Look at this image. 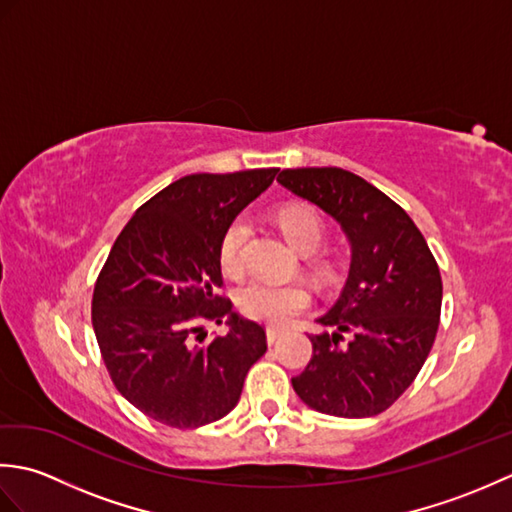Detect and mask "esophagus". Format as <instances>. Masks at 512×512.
I'll use <instances>...</instances> for the list:
<instances>
[{
  "label": "esophagus",
  "mask_w": 512,
  "mask_h": 512,
  "mask_svg": "<svg viewBox=\"0 0 512 512\" xmlns=\"http://www.w3.org/2000/svg\"><path fill=\"white\" fill-rule=\"evenodd\" d=\"M281 334H284V330H281V328H275V325H268V328H266V341H268L270 345H273V343L279 339Z\"/></svg>",
  "instance_id": "1"
}]
</instances>
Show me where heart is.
I'll return each instance as SVG.
<instances>
[{
  "instance_id": "1",
  "label": "heart",
  "mask_w": 512,
  "mask_h": 512,
  "mask_svg": "<svg viewBox=\"0 0 512 512\" xmlns=\"http://www.w3.org/2000/svg\"><path fill=\"white\" fill-rule=\"evenodd\" d=\"M279 226L288 242L299 253L312 255L321 248L325 239V224L321 215L306 204H290L281 209ZM253 224L246 215H239L226 226L220 239V266L224 275L239 277L244 273V255ZM310 290L303 284H275V281H250L237 292V308L244 317L270 325L286 323L297 312L310 306Z\"/></svg>"
}]
</instances>
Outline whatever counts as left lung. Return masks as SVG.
<instances>
[{"mask_svg": "<svg viewBox=\"0 0 512 512\" xmlns=\"http://www.w3.org/2000/svg\"><path fill=\"white\" fill-rule=\"evenodd\" d=\"M277 182L341 224L352 262L292 378L314 411L369 418L405 394L436 341L442 279L418 226L383 191L339 167L284 169Z\"/></svg>", "mask_w": 512, "mask_h": 512, "instance_id": "left-lung-1", "label": "left lung"}]
</instances>
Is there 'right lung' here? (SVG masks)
<instances>
[{
  "label": "right lung",
  "instance_id": "1",
  "mask_svg": "<svg viewBox=\"0 0 512 512\" xmlns=\"http://www.w3.org/2000/svg\"><path fill=\"white\" fill-rule=\"evenodd\" d=\"M277 171L184 176L116 237L94 286L92 325L116 389L151 420L198 429L224 418L266 354L262 325L217 295L220 239ZM224 318L229 332L204 344L199 321Z\"/></svg>",
  "mask_w": 512,
  "mask_h": 512
}]
</instances>
